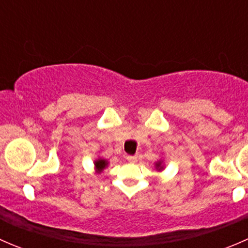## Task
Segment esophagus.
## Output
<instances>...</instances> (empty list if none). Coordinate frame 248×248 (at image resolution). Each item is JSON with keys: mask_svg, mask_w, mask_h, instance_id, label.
Instances as JSON below:
<instances>
[{"mask_svg": "<svg viewBox=\"0 0 248 248\" xmlns=\"http://www.w3.org/2000/svg\"><path fill=\"white\" fill-rule=\"evenodd\" d=\"M126 159L129 163H137V162H138V157L137 156H127Z\"/></svg>", "mask_w": 248, "mask_h": 248, "instance_id": "esophagus-1", "label": "esophagus"}]
</instances>
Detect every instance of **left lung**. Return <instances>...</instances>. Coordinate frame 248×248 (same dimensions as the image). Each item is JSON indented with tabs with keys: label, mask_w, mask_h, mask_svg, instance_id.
<instances>
[{
	"label": "left lung",
	"mask_w": 248,
	"mask_h": 248,
	"mask_svg": "<svg viewBox=\"0 0 248 248\" xmlns=\"http://www.w3.org/2000/svg\"><path fill=\"white\" fill-rule=\"evenodd\" d=\"M155 167H156V169H157V170H158V171L163 170V169H164L163 161H162V159H161V161H157L156 164H155Z\"/></svg>",
	"instance_id": "1"
}]
</instances>
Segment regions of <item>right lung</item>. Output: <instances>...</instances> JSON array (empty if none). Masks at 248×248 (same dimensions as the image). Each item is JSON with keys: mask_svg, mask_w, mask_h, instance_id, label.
<instances>
[{"mask_svg": "<svg viewBox=\"0 0 248 248\" xmlns=\"http://www.w3.org/2000/svg\"><path fill=\"white\" fill-rule=\"evenodd\" d=\"M108 164H109V162L107 161V159H104V158L96 159V161H94V168H96L97 174H101V172L103 171L107 167H108Z\"/></svg>", "mask_w": 248, "mask_h": 248, "instance_id": "obj_1", "label": "right lung"}]
</instances>
